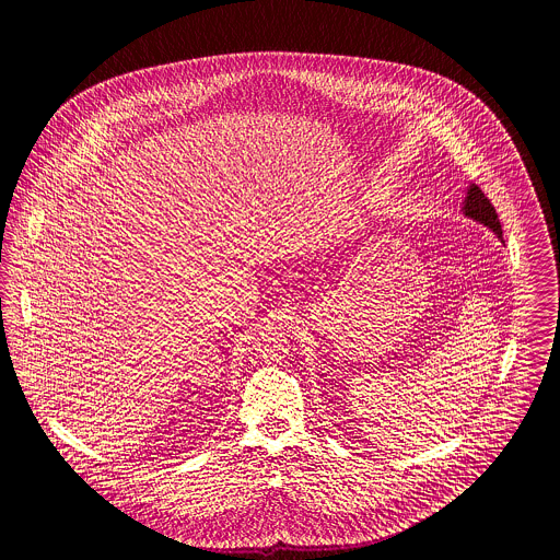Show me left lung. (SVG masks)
<instances>
[{
  "instance_id": "1",
  "label": "left lung",
  "mask_w": 560,
  "mask_h": 560,
  "mask_svg": "<svg viewBox=\"0 0 560 560\" xmlns=\"http://www.w3.org/2000/svg\"><path fill=\"white\" fill-rule=\"evenodd\" d=\"M462 212L466 213L468 218L477 220L480 224H485L487 229H491L498 235V240L504 243L502 224H500V218L495 213V208L491 206V201L485 197V192L477 185H470L468 190H466V199H464Z\"/></svg>"
}]
</instances>
